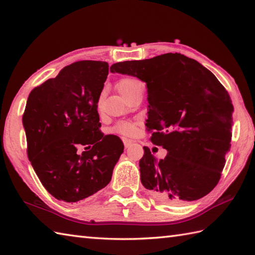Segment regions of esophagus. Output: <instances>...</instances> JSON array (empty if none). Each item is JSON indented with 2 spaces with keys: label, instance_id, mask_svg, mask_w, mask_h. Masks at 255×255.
<instances>
[{
  "label": "esophagus",
  "instance_id": "1",
  "mask_svg": "<svg viewBox=\"0 0 255 255\" xmlns=\"http://www.w3.org/2000/svg\"><path fill=\"white\" fill-rule=\"evenodd\" d=\"M131 144H132V141H131V140H127V139H125V140H124V145H125V148H129V147H130Z\"/></svg>",
  "mask_w": 255,
  "mask_h": 255
}]
</instances>
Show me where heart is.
Returning a JSON list of instances; mask_svg holds the SVG:
<instances>
[{"instance_id":"1","label":"heart","mask_w":255,"mask_h":255,"mask_svg":"<svg viewBox=\"0 0 255 255\" xmlns=\"http://www.w3.org/2000/svg\"><path fill=\"white\" fill-rule=\"evenodd\" d=\"M140 85L141 84H140L138 80L131 79V78H126V79H123L119 81L116 86H117V90L119 93H121L125 97V99H126L129 94H131L132 92L137 88H139ZM113 130L117 133L125 134V136H132L134 131H136V125L131 122H123V123H119L118 125H116V126L114 127Z\"/></svg>"}]
</instances>
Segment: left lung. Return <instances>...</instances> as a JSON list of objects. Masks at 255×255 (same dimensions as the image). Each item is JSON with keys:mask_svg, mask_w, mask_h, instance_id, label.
I'll return each mask as SVG.
<instances>
[{"mask_svg": "<svg viewBox=\"0 0 255 255\" xmlns=\"http://www.w3.org/2000/svg\"><path fill=\"white\" fill-rule=\"evenodd\" d=\"M112 73L147 84L151 141L167 150L156 161L149 148L139 161L142 185L163 203L181 205L206 196L219 182L230 150L228 92L207 68L181 53L114 63Z\"/></svg>", "mask_w": 255, "mask_h": 255, "instance_id": "8db88e82", "label": "left lung"}]
</instances>
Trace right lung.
Instances as JSON below:
<instances>
[{"label": "right lung", "instance_id": "obj_1", "mask_svg": "<svg viewBox=\"0 0 255 255\" xmlns=\"http://www.w3.org/2000/svg\"><path fill=\"white\" fill-rule=\"evenodd\" d=\"M108 75L104 61H79L30 92L23 116L27 153L53 197L75 203L104 188L124 151L104 136L97 103ZM86 145L78 155L77 149Z\"/></svg>", "mask_w": 255, "mask_h": 255}]
</instances>
